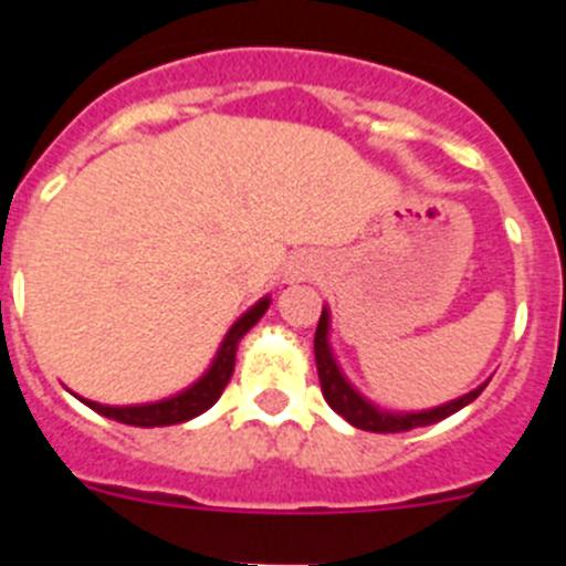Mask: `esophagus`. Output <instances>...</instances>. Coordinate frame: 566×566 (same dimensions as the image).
<instances>
[{
  "mask_svg": "<svg viewBox=\"0 0 566 566\" xmlns=\"http://www.w3.org/2000/svg\"><path fill=\"white\" fill-rule=\"evenodd\" d=\"M314 272H317V269H314V263L308 258H297L289 263V280H306L312 277Z\"/></svg>",
  "mask_w": 566,
  "mask_h": 566,
  "instance_id": "1",
  "label": "esophagus"
}]
</instances>
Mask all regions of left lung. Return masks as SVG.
Wrapping results in <instances>:
<instances>
[{
  "mask_svg": "<svg viewBox=\"0 0 566 566\" xmlns=\"http://www.w3.org/2000/svg\"><path fill=\"white\" fill-rule=\"evenodd\" d=\"M314 357H317V374H319V388H323V397L332 405L334 411L343 419L354 424V428H363V431L374 433H402L413 431V428H424V424H433L439 419L451 417L459 408H464L468 402L479 397L484 391V385H479L476 391L464 394V397L453 399V402L442 405V408H431V411L419 413H391L379 411L371 402H365L352 385L345 382V377L339 374L337 363L332 357V348H328V312L323 308L317 323V334H314Z\"/></svg>",
  "mask_w": 566,
  "mask_h": 566,
  "instance_id": "left-lung-1",
  "label": "left lung"
}]
</instances>
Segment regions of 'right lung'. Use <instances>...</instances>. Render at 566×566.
Segmentation results:
<instances>
[{"instance_id":"add662e5","label":"right lung","mask_w":566,"mask_h":566,"mask_svg":"<svg viewBox=\"0 0 566 566\" xmlns=\"http://www.w3.org/2000/svg\"><path fill=\"white\" fill-rule=\"evenodd\" d=\"M269 308V297H263L260 303H254L243 317L229 328L227 339H223L221 352L214 357V363L209 365V371L203 374L192 388L181 391L178 397H169L161 399V402H149V405H129V408H109V405H98V402H90V399H82L84 405H90L93 411H98L102 417L115 419V422H124V424H135V428H158V424H178V422H187V419L198 417L203 413L207 408H212L218 402V397L223 394L227 388L229 377L234 371V352H238V343L240 337L249 332V328L258 323Z\"/></svg>"}]
</instances>
